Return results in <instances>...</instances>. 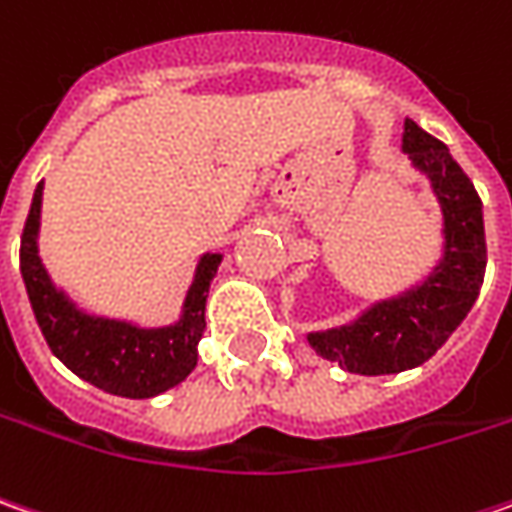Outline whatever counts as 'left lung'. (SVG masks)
Here are the masks:
<instances>
[{
  "label": "left lung",
  "instance_id": "1",
  "mask_svg": "<svg viewBox=\"0 0 512 512\" xmlns=\"http://www.w3.org/2000/svg\"><path fill=\"white\" fill-rule=\"evenodd\" d=\"M402 152L431 181L439 201L442 257L425 280L377 300L357 320L306 334L323 360L362 377L399 374L431 360L473 309L485 280V221L473 181L448 147L411 118H405Z\"/></svg>",
  "mask_w": 512,
  "mask_h": 512
}]
</instances>
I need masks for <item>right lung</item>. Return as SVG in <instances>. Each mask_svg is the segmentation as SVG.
<instances>
[{
  "mask_svg": "<svg viewBox=\"0 0 512 512\" xmlns=\"http://www.w3.org/2000/svg\"><path fill=\"white\" fill-rule=\"evenodd\" d=\"M42 189L45 184L33 192L22 232L19 269L50 351L76 377L115 397L150 399L184 382L198 365V343L206 328V297L209 283L221 266V252L198 257L181 317L169 326L147 328L133 320L84 311L67 291L53 283L39 257Z\"/></svg>",
  "mask_w": 512,
  "mask_h": 512,
  "instance_id": "obj_1",
  "label": "right lung"
}]
</instances>
